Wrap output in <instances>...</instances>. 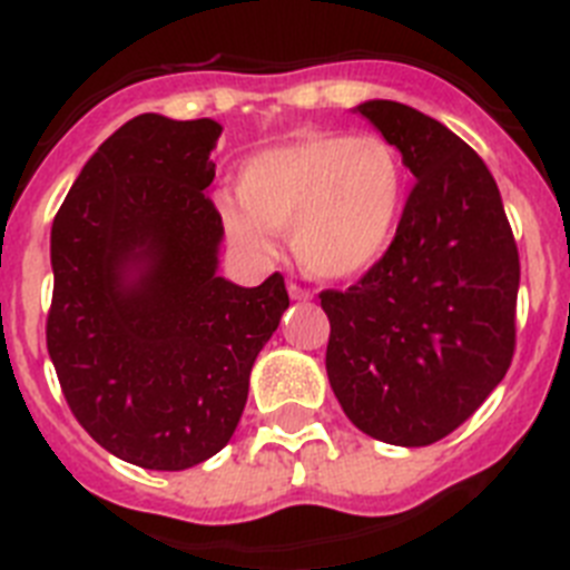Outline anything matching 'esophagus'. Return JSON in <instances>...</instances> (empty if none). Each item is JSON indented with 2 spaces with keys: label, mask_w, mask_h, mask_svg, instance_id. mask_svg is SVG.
<instances>
[{
  "label": "esophagus",
  "mask_w": 570,
  "mask_h": 570,
  "mask_svg": "<svg viewBox=\"0 0 570 570\" xmlns=\"http://www.w3.org/2000/svg\"><path fill=\"white\" fill-rule=\"evenodd\" d=\"M288 294H291V299H296V302H308V299H314V294H311L308 288H299V285H296V282H291V285H288Z\"/></svg>",
  "instance_id": "1"
}]
</instances>
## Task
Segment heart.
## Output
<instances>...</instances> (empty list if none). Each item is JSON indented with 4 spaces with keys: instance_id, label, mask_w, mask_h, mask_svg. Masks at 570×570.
<instances>
[{
    "instance_id": "1",
    "label": "heart",
    "mask_w": 570,
    "mask_h": 570,
    "mask_svg": "<svg viewBox=\"0 0 570 570\" xmlns=\"http://www.w3.org/2000/svg\"><path fill=\"white\" fill-rule=\"evenodd\" d=\"M236 199L219 205L230 239L274 254L291 236L296 262L320 279H354L387 254L407 203L400 150L382 136L308 130L242 165Z\"/></svg>"
}]
</instances>
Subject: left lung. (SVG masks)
<instances>
[{
	"label": "left lung",
	"instance_id": "8db88e82",
	"mask_svg": "<svg viewBox=\"0 0 570 570\" xmlns=\"http://www.w3.org/2000/svg\"><path fill=\"white\" fill-rule=\"evenodd\" d=\"M354 110L400 150L416 185L387 254L347 291L320 294L325 367L362 434L431 445L511 365L520 254L491 170L454 130L391 99Z\"/></svg>",
	"mask_w": 570,
	"mask_h": 570
}]
</instances>
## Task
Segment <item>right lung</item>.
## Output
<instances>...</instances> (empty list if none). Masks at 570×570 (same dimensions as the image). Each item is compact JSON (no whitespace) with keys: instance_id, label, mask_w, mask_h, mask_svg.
<instances>
[{"instance_id":"1","label":"right lung","mask_w":570,"mask_h":570,"mask_svg":"<svg viewBox=\"0 0 570 570\" xmlns=\"http://www.w3.org/2000/svg\"><path fill=\"white\" fill-rule=\"evenodd\" d=\"M223 125L142 114L79 170L50 228L48 354L79 425L148 471L219 454L250 367L279 328V274L219 276L223 216L208 199Z\"/></svg>"}]
</instances>
